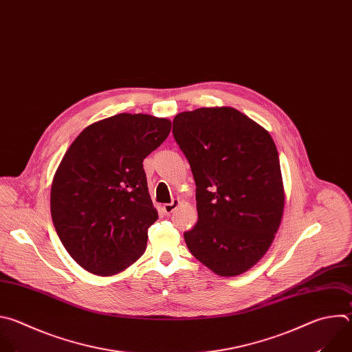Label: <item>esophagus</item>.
I'll use <instances>...</instances> for the list:
<instances>
[{"mask_svg":"<svg viewBox=\"0 0 352 352\" xmlns=\"http://www.w3.org/2000/svg\"><path fill=\"white\" fill-rule=\"evenodd\" d=\"M179 204H180V201L179 199H173L170 204H165L164 206H162V209H164V212L166 214V215H170L173 210L179 206Z\"/></svg>","mask_w":352,"mask_h":352,"instance_id":"obj_1","label":"esophagus"}]
</instances>
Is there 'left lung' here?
Masks as SVG:
<instances>
[{"instance_id":"1","label":"left lung","mask_w":352,"mask_h":352,"mask_svg":"<svg viewBox=\"0 0 352 352\" xmlns=\"http://www.w3.org/2000/svg\"><path fill=\"white\" fill-rule=\"evenodd\" d=\"M173 137L194 182L198 222L190 252L219 276H237L270 247L285 192L270 134L234 108H198L173 119Z\"/></svg>"}]
</instances>
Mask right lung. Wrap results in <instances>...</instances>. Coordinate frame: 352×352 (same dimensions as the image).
<instances>
[{
  "instance_id": "right-lung-1",
  "label": "right lung",
  "mask_w": 352,
  "mask_h": 352,
  "mask_svg": "<svg viewBox=\"0 0 352 352\" xmlns=\"http://www.w3.org/2000/svg\"><path fill=\"white\" fill-rule=\"evenodd\" d=\"M170 133V122L119 113L86 127L63 155L51 187L56 234L83 269L115 274L142 256L158 219L144 158Z\"/></svg>"
}]
</instances>
